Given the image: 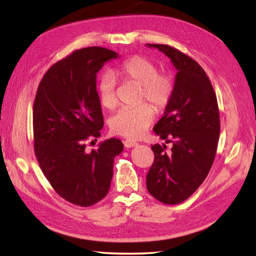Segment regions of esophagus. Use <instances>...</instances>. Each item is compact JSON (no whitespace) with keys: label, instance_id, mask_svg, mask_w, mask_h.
<instances>
[{"label":"esophagus","instance_id":"esophagus-1","mask_svg":"<svg viewBox=\"0 0 256 256\" xmlns=\"http://www.w3.org/2000/svg\"><path fill=\"white\" fill-rule=\"evenodd\" d=\"M138 144L136 141L133 140H128V138H126V140L124 141V146H126V148H132V146H136Z\"/></svg>","mask_w":256,"mask_h":256}]
</instances>
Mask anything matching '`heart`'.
<instances>
[{"label": "heart", "instance_id": "heart-1", "mask_svg": "<svg viewBox=\"0 0 256 256\" xmlns=\"http://www.w3.org/2000/svg\"><path fill=\"white\" fill-rule=\"evenodd\" d=\"M112 78L122 80L124 84L140 86L138 102L148 100L157 110L167 107L174 94L175 84L170 74L159 72L154 62L142 56H132L112 71L110 76H104L99 82V100L107 110H114L118 104L116 84ZM154 106L144 102L136 107L122 108L110 118L112 131L130 138L142 136L154 120Z\"/></svg>", "mask_w": 256, "mask_h": 256}]
</instances>
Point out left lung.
Segmentation results:
<instances>
[{
    "label": "left lung",
    "mask_w": 256,
    "mask_h": 256,
    "mask_svg": "<svg viewBox=\"0 0 256 256\" xmlns=\"http://www.w3.org/2000/svg\"><path fill=\"white\" fill-rule=\"evenodd\" d=\"M158 48L176 68L175 90L154 131L167 144L151 146L154 160L146 188L164 204H178L198 188L214 164L220 134L216 96L204 70L188 55L168 45Z\"/></svg>",
    "instance_id": "left-lung-1"
}]
</instances>
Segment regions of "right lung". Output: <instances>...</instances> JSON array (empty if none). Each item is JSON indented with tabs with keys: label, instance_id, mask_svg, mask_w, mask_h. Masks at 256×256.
I'll return each instance as SVG.
<instances>
[{
	"label": "right lung",
	"instance_id": "add662e5",
	"mask_svg": "<svg viewBox=\"0 0 256 256\" xmlns=\"http://www.w3.org/2000/svg\"><path fill=\"white\" fill-rule=\"evenodd\" d=\"M118 56L104 47L76 50L50 68L34 97L38 164L55 192L79 206H94L107 196L114 158L124 149L122 141L112 138L96 150H86V141L97 140L104 126L97 73Z\"/></svg>",
	"mask_w": 256,
	"mask_h": 256
}]
</instances>
